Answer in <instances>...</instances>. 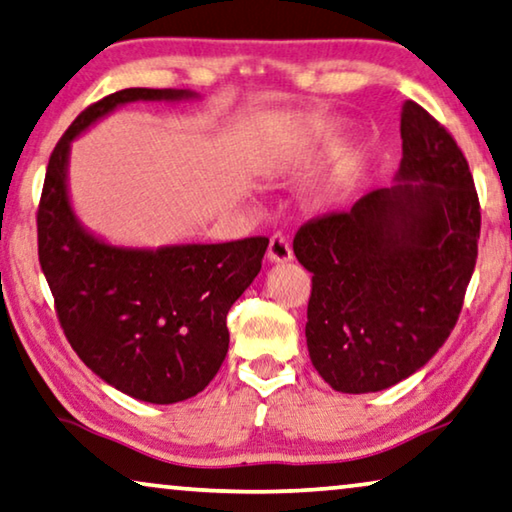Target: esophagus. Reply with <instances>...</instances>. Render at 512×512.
<instances>
[{"label": "esophagus", "instance_id": "esophagus-1", "mask_svg": "<svg viewBox=\"0 0 512 512\" xmlns=\"http://www.w3.org/2000/svg\"><path fill=\"white\" fill-rule=\"evenodd\" d=\"M269 262L273 264H285V262H292V246H289V241L285 239L282 234L271 236V243H269Z\"/></svg>", "mask_w": 512, "mask_h": 512}]
</instances>
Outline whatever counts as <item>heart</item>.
Masks as SVG:
<instances>
[{"instance_id":"b5f03b06","label":"heart","mask_w":512,"mask_h":512,"mask_svg":"<svg viewBox=\"0 0 512 512\" xmlns=\"http://www.w3.org/2000/svg\"><path fill=\"white\" fill-rule=\"evenodd\" d=\"M324 135H326L324 121L315 117V114H301V117L280 121L262 151L259 170H262L264 177L269 179L289 177V174L303 163V158L317 147V142H322ZM352 160H354V154H349L345 160H342V165L338 167V172H335V177L326 183L324 188L326 202H333L340 197L342 177H345V172L349 170V165H352Z\"/></svg>"}]
</instances>
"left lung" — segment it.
<instances>
[{"label": "left lung", "mask_w": 512, "mask_h": 512, "mask_svg": "<svg viewBox=\"0 0 512 512\" xmlns=\"http://www.w3.org/2000/svg\"><path fill=\"white\" fill-rule=\"evenodd\" d=\"M393 186L303 225L312 273L310 361L333 391L377 393L439 352L474 273L480 207L467 158L437 119L404 101Z\"/></svg>", "instance_id": "left-lung-1"}]
</instances>
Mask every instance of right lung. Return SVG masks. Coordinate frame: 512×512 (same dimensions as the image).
<instances>
[{"label":"right lung","mask_w":512,"mask_h":512,"mask_svg":"<svg viewBox=\"0 0 512 512\" xmlns=\"http://www.w3.org/2000/svg\"><path fill=\"white\" fill-rule=\"evenodd\" d=\"M190 89H121L80 114L52 151L38 207V262L59 324L105 384L151 404L209 386L230 347L227 312L262 269L266 236L117 246L82 225L68 190L71 144L121 105L197 101Z\"/></svg>","instance_id":"1"}]
</instances>
